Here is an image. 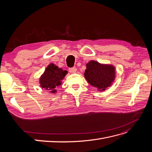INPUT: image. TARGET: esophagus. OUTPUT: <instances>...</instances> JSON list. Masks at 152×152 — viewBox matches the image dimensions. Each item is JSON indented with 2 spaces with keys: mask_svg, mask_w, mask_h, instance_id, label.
I'll list each match as a JSON object with an SVG mask.
<instances>
[{
  "mask_svg": "<svg viewBox=\"0 0 152 152\" xmlns=\"http://www.w3.org/2000/svg\"><path fill=\"white\" fill-rule=\"evenodd\" d=\"M68 70L71 73H74L77 71V68L75 67H72V68H70L68 69Z\"/></svg>",
  "mask_w": 152,
  "mask_h": 152,
  "instance_id": "obj_1",
  "label": "esophagus"
}]
</instances>
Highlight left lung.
Here are the masks:
<instances>
[{
    "mask_svg": "<svg viewBox=\"0 0 152 152\" xmlns=\"http://www.w3.org/2000/svg\"><path fill=\"white\" fill-rule=\"evenodd\" d=\"M84 77L89 83L104 91L110 86L115 79V68L112 65H104L97 61H91L87 64Z\"/></svg>",
    "mask_w": 152,
    "mask_h": 152,
    "instance_id": "left-lung-1",
    "label": "left lung"
}]
</instances>
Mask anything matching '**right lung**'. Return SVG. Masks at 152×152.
Masks as SVG:
<instances>
[{
    "instance_id": "add662e5",
    "label": "right lung",
    "mask_w": 152,
    "mask_h": 152,
    "mask_svg": "<svg viewBox=\"0 0 152 152\" xmlns=\"http://www.w3.org/2000/svg\"><path fill=\"white\" fill-rule=\"evenodd\" d=\"M66 73L67 71L63 70L53 63L50 64L40 79V86L50 93H56V89L61 85V80Z\"/></svg>"
}]
</instances>
